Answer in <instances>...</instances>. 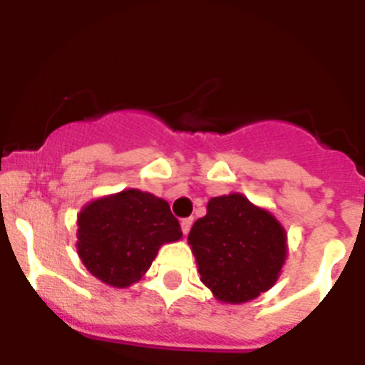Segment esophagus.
Masks as SVG:
<instances>
[{
    "label": "esophagus",
    "instance_id": "obj_1",
    "mask_svg": "<svg viewBox=\"0 0 365 365\" xmlns=\"http://www.w3.org/2000/svg\"><path fill=\"white\" fill-rule=\"evenodd\" d=\"M192 225H193V219L192 217L182 219V221H180V230H182V234H188L190 228H192Z\"/></svg>",
    "mask_w": 365,
    "mask_h": 365
}]
</instances>
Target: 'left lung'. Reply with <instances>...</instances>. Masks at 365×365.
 <instances>
[{
  "label": "left lung",
  "instance_id": "1",
  "mask_svg": "<svg viewBox=\"0 0 365 365\" xmlns=\"http://www.w3.org/2000/svg\"><path fill=\"white\" fill-rule=\"evenodd\" d=\"M188 243L201 282L222 303L250 302L269 291L287 257L285 228L241 193L210 199Z\"/></svg>",
  "mask_w": 365,
  "mask_h": 365
}]
</instances>
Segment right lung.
I'll use <instances>...</instances> for the list:
<instances>
[{"mask_svg": "<svg viewBox=\"0 0 365 365\" xmlns=\"http://www.w3.org/2000/svg\"><path fill=\"white\" fill-rule=\"evenodd\" d=\"M180 237L170 205L131 188L83 206L76 250L95 278L124 289L143 278L164 243Z\"/></svg>", "mask_w": 365, "mask_h": 365, "instance_id": "add662e5", "label": "right lung"}]
</instances>
